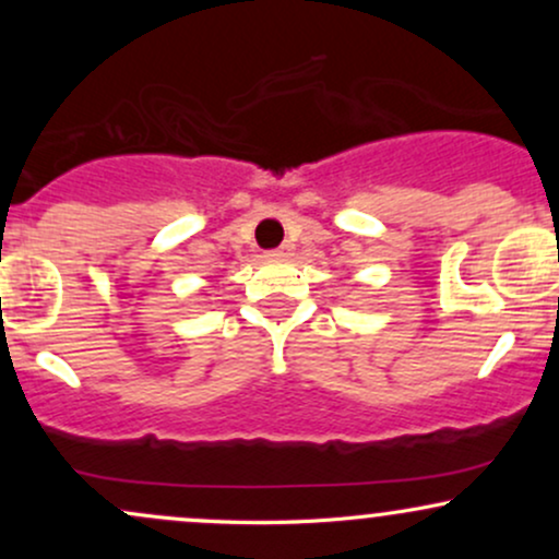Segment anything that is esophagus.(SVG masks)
<instances>
[{
  "instance_id": "esophagus-1",
  "label": "esophagus",
  "mask_w": 559,
  "mask_h": 559,
  "mask_svg": "<svg viewBox=\"0 0 559 559\" xmlns=\"http://www.w3.org/2000/svg\"><path fill=\"white\" fill-rule=\"evenodd\" d=\"M271 258H288V254H292V243H281L278 249H271Z\"/></svg>"
}]
</instances>
